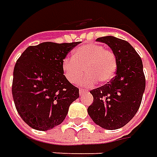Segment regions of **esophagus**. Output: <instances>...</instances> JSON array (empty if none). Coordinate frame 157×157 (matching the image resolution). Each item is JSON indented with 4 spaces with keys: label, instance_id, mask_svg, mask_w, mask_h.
Returning <instances> with one entry per match:
<instances>
[{
    "label": "esophagus",
    "instance_id": "esophagus-1",
    "mask_svg": "<svg viewBox=\"0 0 157 157\" xmlns=\"http://www.w3.org/2000/svg\"><path fill=\"white\" fill-rule=\"evenodd\" d=\"M86 91H88V90H86L85 88H81V89H79V93H80V94H83L84 92H86Z\"/></svg>",
    "mask_w": 157,
    "mask_h": 157
}]
</instances>
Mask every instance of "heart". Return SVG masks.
Returning <instances> with one entry per match:
<instances>
[{
  "mask_svg": "<svg viewBox=\"0 0 157 157\" xmlns=\"http://www.w3.org/2000/svg\"><path fill=\"white\" fill-rule=\"evenodd\" d=\"M117 67L115 53L93 43L76 48L71 58H66L62 63L63 73L71 84H76L86 71L87 74L80 80L81 85L85 86H92L97 81L110 82L115 76Z\"/></svg>",
  "mask_w": 157,
  "mask_h": 157,
  "instance_id": "b5f03b06",
  "label": "heart"
}]
</instances>
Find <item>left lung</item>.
I'll use <instances>...</instances> for the list:
<instances>
[{
    "mask_svg": "<svg viewBox=\"0 0 157 157\" xmlns=\"http://www.w3.org/2000/svg\"><path fill=\"white\" fill-rule=\"evenodd\" d=\"M115 53L116 76L105 86L90 91L93 103L87 111L93 122L106 130H117L130 122L139 109L145 76L139 54L129 42L113 36L98 38Z\"/></svg>",
    "mask_w": 157,
    "mask_h": 157,
    "instance_id": "left-lung-1",
    "label": "left lung"
}]
</instances>
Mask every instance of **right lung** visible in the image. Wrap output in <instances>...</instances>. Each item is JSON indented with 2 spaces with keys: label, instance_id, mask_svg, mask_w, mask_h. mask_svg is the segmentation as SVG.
Masks as SVG:
<instances>
[{
  "label": "right lung",
  "instance_id": "add662e5",
  "mask_svg": "<svg viewBox=\"0 0 157 157\" xmlns=\"http://www.w3.org/2000/svg\"><path fill=\"white\" fill-rule=\"evenodd\" d=\"M80 42H43L28 47L13 68L12 94L22 120L37 130L60 124L69 106L79 97L62 71L68 52Z\"/></svg>",
  "mask_w": 157,
  "mask_h": 157
}]
</instances>
